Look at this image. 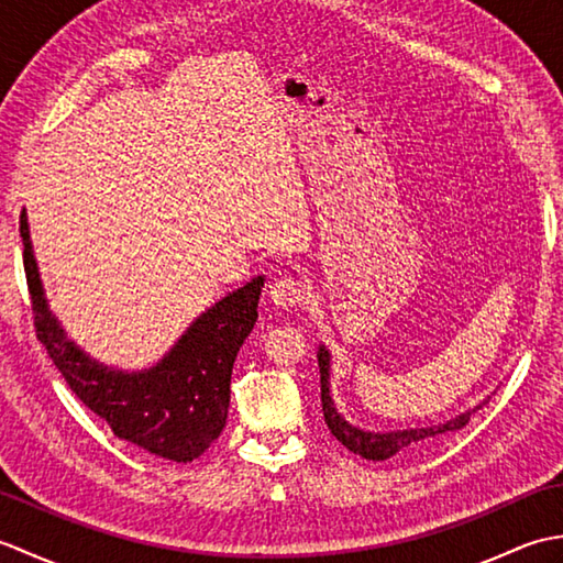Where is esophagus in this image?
<instances>
[{"label": "esophagus", "mask_w": 563, "mask_h": 563, "mask_svg": "<svg viewBox=\"0 0 563 563\" xmlns=\"http://www.w3.org/2000/svg\"><path fill=\"white\" fill-rule=\"evenodd\" d=\"M271 302L280 309H290L295 305H302L309 297V285L295 280V278H278L268 290Z\"/></svg>", "instance_id": "esophagus-1"}]
</instances>
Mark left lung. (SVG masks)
Wrapping results in <instances>:
<instances>
[{
  "mask_svg": "<svg viewBox=\"0 0 563 563\" xmlns=\"http://www.w3.org/2000/svg\"><path fill=\"white\" fill-rule=\"evenodd\" d=\"M317 361H319V379H321V409H324V421L331 430V435L336 438L341 445L349 448L351 452L361 454L365 460L382 462L389 457H397V454H409V452H421L438 445L440 440L450 438L452 433H457L466 423H470L472 413L482 409L474 406V409L464 411L460 416L450 418L445 423H430L423 428H404V430H365L361 426H353L351 421H345L343 413L336 409V401L331 397V353L324 343L319 345L317 351Z\"/></svg>",
  "mask_w": 563,
  "mask_h": 563,
  "instance_id": "1",
  "label": "left lung"
}]
</instances>
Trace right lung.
<instances>
[{"label":"right lung","mask_w":563,"mask_h":563,"mask_svg":"<svg viewBox=\"0 0 563 563\" xmlns=\"http://www.w3.org/2000/svg\"><path fill=\"white\" fill-rule=\"evenodd\" d=\"M19 230L35 331L69 389L111 426L113 435L140 450L172 462L200 457L227 423L232 367L258 319V297L266 278L256 275L208 307L159 363L118 369L99 363L67 336L47 305L26 210L21 212Z\"/></svg>","instance_id":"add662e5"}]
</instances>
